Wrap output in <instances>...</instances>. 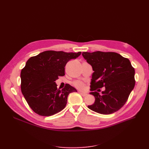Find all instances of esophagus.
I'll return each mask as SVG.
<instances>
[{
	"instance_id": "34e87169",
	"label": "esophagus",
	"mask_w": 149,
	"mask_h": 149,
	"mask_svg": "<svg viewBox=\"0 0 149 149\" xmlns=\"http://www.w3.org/2000/svg\"><path fill=\"white\" fill-rule=\"evenodd\" d=\"M80 94H81L82 96H83V97H85V96L87 95V93H84V92H80Z\"/></svg>"
}]
</instances>
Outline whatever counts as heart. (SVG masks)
I'll return each mask as SVG.
<instances>
[{
	"instance_id": "b5f03b06",
	"label": "heart",
	"mask_w": 149,
	"mask_h": 149,
	"mask_svg": "<svg viewBox=\"0 0 149 149\" xmlns=\"http://www.w3.org/2000/svg\"><path fill=\"white\" fill-rule=\"evenodd\" d=\"M73 85L74 86L78 89H84L85 88V84L84 83H83L81 81L78 80V81H75L73 83Z\"/></svg>"
}]
</instances>
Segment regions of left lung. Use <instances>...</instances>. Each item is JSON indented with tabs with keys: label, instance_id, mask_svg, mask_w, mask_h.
Returning <instances> with one entry per match:
<instances>
[{
	"label": "left lung",
	"instance_id": "1",
	"mask_svg": "<svg viewBox=\"0 0 149 149\" xmlns=\"http://www.w3.org/2000/svg\"><path fill=\"white\" fill-rule=\"evenodd\" d=\"M82 56L94 72L91 82L90 94L95 103L88 108L95 112L108 115L118 111L126 103L134 89L135 69L130 60L113 52H83ZM105 87L102 95L96 89Z\"/></svg>",
	"mask_w": 149,
	"mask_h": 149
}]
</instances>
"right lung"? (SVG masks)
Wrapping results in <instances>:
<instances>
[{"label": "right lung", "instance_id": "right-lung-1", "mask_svg": "<svg viewBox=\"0 0 149 149\" xmlns=\"http://www.w3.org/2000/svg\"><path fill=\"white\" fill-rule=\"evenodd\" d=\"M81 52L46 51L26 61L20 73L21 91L32 110L39 115L49 116L63 109L70 93L77 90L69 84L60 90L56 80L65 75V67Z\"/></svg>", "mask_w": 149, "mask_h": 149}]
</instances>
